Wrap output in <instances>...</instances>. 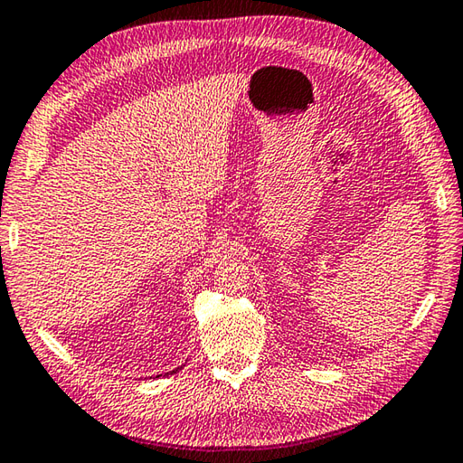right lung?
Instances as JSON below:
<instances>
[{
    "label": "right lung",
    "mask_w": 463,
    "mask_h": 463,
    "mask_svg": "<svg viewBox=\"0 0 463 463\" xmlns=\"http://www.w3.org/2000/svg\"><path fill=\"white\" fill-rule=\"evenodd\" d=\"M172 373H175V371H172Z\"/></svg>",
    "instance_id": "right-lung-1"
}]
</instances>
